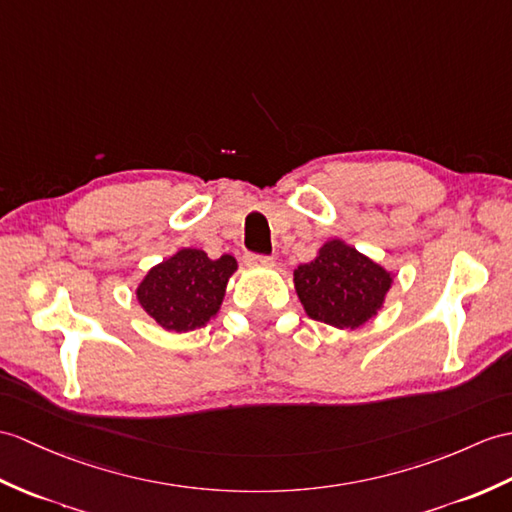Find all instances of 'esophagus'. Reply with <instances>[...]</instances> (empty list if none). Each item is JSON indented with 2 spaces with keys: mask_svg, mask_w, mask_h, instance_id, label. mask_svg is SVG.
Segmentation results:
<instances>
[{
  "mask_svg": "<svg viewBox=\"0 0 512 512\" xmlns=\"http://www.w3.org/2000/svg\"><path fill=\"white\" fill-rule=\"evenodd\" d=\"M244 261L246 264H251V266H272V259L270 255H259V253H246L244 255Z\"/></svg>",
  "mask_w": 512,
  "mask_h": 512,
  "instance_id": "obj_1",
  "label": "esophagus"
}]
</instances>
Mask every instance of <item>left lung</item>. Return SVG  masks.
<instances>
[{
	"label": "left lung",
	"instance_id": "1",
	"mask_svg": "<svg viewBox=\"0 0 512 512\" xmlns=\"http://www.w3.org/2000/svg\"><path fill=\"white\" fill-rule=\"evenodd\" d=\"M390 283V272L338 240L327 242L314 261L294 270L305 312L340 329H355L373 318Z\"/></svg>",
	"mask_w": 512,
	"mask_h": 512
}]
</instances>
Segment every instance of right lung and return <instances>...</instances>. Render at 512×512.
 I'll return each mask as SVG.
<instances>
[{"instance_id": "add662e5", "label": "right lung", "mask_w": 512, "mask_h": 512, "mask_svg": "<svg viewBox=\"0 0 512 512\" xmlns=\"http://www.w3.org/2000/svg\"><path fill=\"white\" fill-rule=\"evenodd\" d=\"M235 268L231 255L209 259L198 248H183L148 272L139 283L137 299L161 327L192 331L218 314Z\"/></svg>"}]
</instances>
